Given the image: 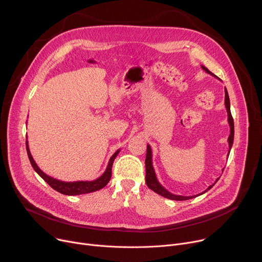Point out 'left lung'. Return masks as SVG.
Listing matches in <instances>:
<instances>
[{"label": "left lung", "instance_id": "left-lung-1", "mask_svg": "<svg viewBox=\"0 0 262 262\" xmlns=\"http://www.w3.org/2000/svg\"><path fill=\"white\" fill-rule=\"evenodd\" d=\"M202 69L205 70V72L211 74L212 77L219 79L216 76H214V74L209 71L205 66L201 65ZM225 106H226V110H227V114H228V123H229V126H230V135L228 137V144H229V154H230V150H231V147L233 145V139H234V123H233V118H232V115H231V111H230V99H229V95H228V92H227V89L225 88ZM228 154V155H229ZM228 157V156H227ZM145 167H146V184L147 186L150 190H152L154 192H156L157 194L165 197V198H168V199H171V200H175V201H183V200H189V199H192V198H195V197H198L204 193H206L207 191H209L212 186L215 184V182L219 180V178H216V180L211 184L209 185L208 188L202 192L201 194H198V195H194V196H181V195H174L172 193H170L168 190H166L164 186L159 182L158 178H157V174L155 172V169H154V165H152V151H151V147L150 145H147V154H146V160H145ZM224 171V169H223Z\"/></svg>", "mask_w": 262, "mask_h": 262}]
</instances>
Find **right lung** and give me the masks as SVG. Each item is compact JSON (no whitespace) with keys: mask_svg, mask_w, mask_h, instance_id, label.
<instances>
[{"mask_svg":"<svg viewBox=\"0 0 262 262\" xmlns=\"http://www.w3.org/2000/svg\"><path fill=\"white\" fill-rule=\"evenodd\" d=\"M26 148H27V154H28L30 163H31L33 169L37 172V174H38L46 182H48L49 185H51L55 191H57V192H59L63 195H68V196L88 194V193H92V192H95V191H98V190L104 188V186L107 184V182L111 179L112 166H113L114 160L118 156V154L120 152V149H118V150L111 157L105 171L102 173L101 176H99L95 180H91V181H87V180L86 181H84V180H81V181H62V180H59V179H56L54 177H51V176L47 175L38 166H37V164L35 163L33 157L30 152L29 145H28V138L26 140Z\"/></svg>","mask_w":262,"mask_h":262,"instance_id":"obj_1","label":"right lung"}]
</instances>
